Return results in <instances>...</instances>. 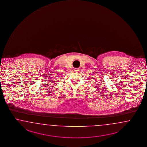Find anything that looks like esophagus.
Instances as JSON below:
<instances>
[{"label": "esophagus", "instance_id": "obj_1", "mask_svg": "<svg viewBox=\"0 0 147 147\" xmlns=\"http://www.w3.org/2000/svg\"><path fill=\"white\" fill-rule=\"evenodd\" d=\"M74 70H75V71H79L80 69H79V68H75Z\"/></svg>", "mask_w": 147, "mask_h": 147}]
</instances>
